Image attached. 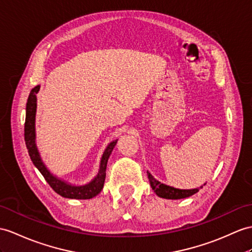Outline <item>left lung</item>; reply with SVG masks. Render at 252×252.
Listing matches in <instances>:
<instances>
[{"instance_id":"left-lung-1","label":"left lung","mask_w":252,"mask_h":252,"mask_svg":"<svg viewBox=\"0 0 252 252\" xmlns=\"http://www.w3.org/2000/svg\"><path fill=\"white\" fill-rule=\"evenodd\" d=\"M147 177H149L150 184L152 186V189L154 190L155 193L160 198L164 199H171V200H177V199H184L188 198L190 195L197 193L199 191V188L195 189H177L174 187H171L164 184L158 182L156 179H154L149 171H147ZM202 188V187H200Z\"/></svg>"}]
</instances>
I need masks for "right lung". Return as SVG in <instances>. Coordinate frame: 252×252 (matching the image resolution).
Returning a JSON list of instances; mask_svg holds the SVG:
<instances>
[{
  "instance_id": "1",
  "label": "right lung",
  "mask_w": 252,
  "mask_h": 252,
  "mask_svg": "<svg viewBox=\"0 0 252 252\" xmlns=\"http://www.w3.org/2000/svg\"><path fill=\"white\" fill-rule=\"evenodd\" d=\"M40 87L37 85L34 89H32L28 98L27 102V113H26V124H24V140H26L27 149L29 152V155L31 157V160L33 161L34 165L39 170V172L45 177L47 183L50 185V187L54 190L55 192L62 195L64 198L68 199H79V200H87L96 197V195L101 191L105 184L106 179V169H107V162L108 159L111 155V153L116 145L118 140L112 141L107 149L105 150L100 160V167L98 174L92 180L89 184H85L82 186H76L71 185V184L66 183L65 181L59 179L55 175H53L50 171L48 170L46 164L42 161V159L39 155V152L37 150V146L35 143V115H36V106H37V98L36 94L38 93Z\"/></svg>"
}]
</instances>
